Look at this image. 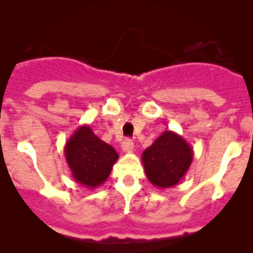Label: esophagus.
<instances>
[{
  "label": "esophagus",
  "instance_id": "34e87169",
  "mask_svg": "<svg viewBox=\"0 0 253 253\" xmlns=\"http://www.w3.org/2000/svg\"><path fill=\"white\" fill-rule=\"evenodd\" d=\"M122 149L125 153H131L134 149V143L131 139H125L124 142L122 143Z\"/></svg>",
  "mask_w": 253,
  "mask_h": 253
}]
</instances>
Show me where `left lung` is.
Returning <instances> with one entry per match:
<instances>
[{"mask_svg":"<svg viewBox=\"0 0 253 253\" xmlns=\"http://www.w3.org/2000/svg\"><path fill=\"white\" fill-rule=\"evenodd\" d=\"M193 161V148L172 130H166L143 152L142 162L149 182L170 188L182 180Z\"/></svg>","mask_w":253,"mask_h":253,"instance_id":"obj_1","label":"left lung"}]
</instances>
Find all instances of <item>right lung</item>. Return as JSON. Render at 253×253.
Masks as SVG:
<instances>
[{"label": "right lung", "instance_id": "right-lung-1", "mask_svg": "<svg viewBox=\"0 0 253 253\" xmlns=\"http://www.w3.org/2000/svg\"><path fill=\"white\" fill-rule=\"evenodd\" d=\"M64 152L74 179L91 189L108 179L119 158L114 148L95 135L89 125L78 128L65 144Z\"/></svg>", "mask_w": 253, "mask_h": 253}]
</instances>
